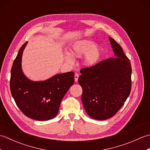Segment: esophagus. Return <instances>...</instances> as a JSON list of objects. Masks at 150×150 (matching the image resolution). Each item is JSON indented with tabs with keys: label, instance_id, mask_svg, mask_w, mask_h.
<instances>
[{
	"label": "esophagus",
	"instance_id": "obj_1",
	"mask_svg": "<svg viewBox=\"0 0 150 150\" xmlns=\"http://www.w3.org/2000/svg\"><path fill=\"white\" fill-rule=\"evenodd\" d=\"M79 77V75L78 74V73H75V82L78 81Z\"/></svg>",
	"mask_w": 150,
	"mask_h": 150
}]
</instances>
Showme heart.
<instances>
[{"instance_id": "b5f03b06", "label": "heart", "mask_w": 150, "mask_h": 150, "mask_svg": "<svg viewBox=\"0 0 150 150\" xmlns=\"http://www.w3.org/2000/svg\"><path fill=\"white\" fill-rule=\"evenodd\" d=\"M93 42L90 40H82L74 44L71 48V53L73 55L77 57H81L88 53V55L86 57V62L88 64H92L97 61L99 57L100 51L97 47H93ZM66 60L69 64L73 63V59L71 56H66Z\"/></svg>"}]
</instances>
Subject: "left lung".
Instances as JSON below:
<instances>
[{
  "label": "left lung",
  "mask_w": 150,
  "mask_h": 150,
  "mask_svg": "<svg viewBox=\"0 0 150 150\" xmlns=\"http://www.w3.org/2000/svg\"><path fill=\"white\" fill-rule=\"evenodd\" d=\"M116 58L101 60L80 70L82 102L88 115L106 120L115 115L131 92L132 66L122 47L109 37Z\"/></svg>",
  "instance_id": "1"
}]
</instances>
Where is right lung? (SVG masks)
<instances>
[{
    "label": "right lung",
    "instance_id": "right-lung-1",
    "mask_svg": "<svg viewBox=\"0 0 150 150\" xmlns=\"http://www.w3.org/2000/svg\"><path fill=\"white\" fill-rule=\"evenodd\" d=\"M26 44L21 46L13 63L10 78L12 97L26 117L37 120L52 119L58 113L63 97L74 83L75 73L69 71L45 81H31L21 68L22 52Z\"/></svg>",
    "mask_w": 150,
    "mask_h": 150
}]
</instances>
